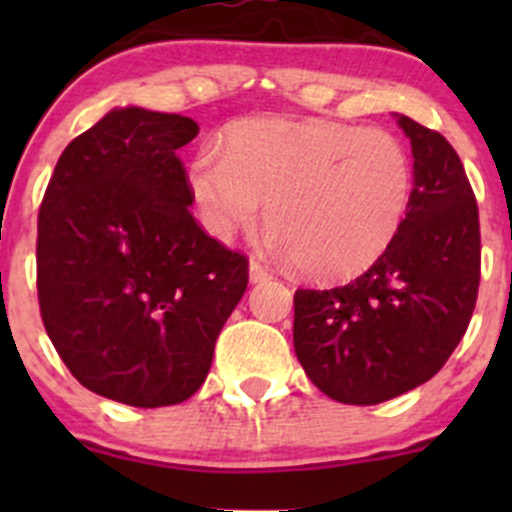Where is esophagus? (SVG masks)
I'll use <instances>...</instances> for the list:
<instances>
[{
	"mask_svg": "<svg viewBox=\"0 0 512 512\" xmlns=\"http://www.w3.org/2000/svg\"><path fill=\"white\" fill-rule=\"evenodd\" d=\"M267 280H272V272L267 270L265 265H262V262H257V260H252L250 262V282H267Z\"/></svg>",
	"mask_w": 512,
	"mask_h": 512,
	"instance_id": "1",
	"label": "esophagus"
}]
</instances>
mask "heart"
Listing matches in <instances>:
<instances>
[{"label": "heart", "instance_id": "1", "mask_svg": "<svg viewBox=\"0 0 512 512\" xmlns=\"http://www.w3.org/2000/svg\"><path fill=\"white\" fill-rule=\"evenodd\" d=\"M220 151H200L188 188L205 230L232 240L267 203L280 250L317 280L369 270L404 225L414 193L409 148L384 128L322 118H247Z\"/></svg>", "mask_w": 512, "mask_h": 512}]
</instances>
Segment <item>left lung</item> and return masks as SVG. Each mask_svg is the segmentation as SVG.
<instances>
[{"instance_id":"1","label":"left lung","mask_w":512,"mask_h":512,"mask_svg":"<svg viewBox=\"0 0 512 512\" xmlns=\"http://www.w3.org/2000/svg\"><path fill=\"white\" fill-rule=\"evenodd\" d=\"M414 153L409 213L356 280L294 292V352L329 399L371 406L441 371L466 334L480 285L478 205L438 131L399 116Z\"/></svg>"}]
</instances>
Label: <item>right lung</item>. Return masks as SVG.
<instances>
[{
	"label": "right lung",
	"mask_w": 512,
	"mask_h": 512,
	"mask_svg": "<svg viewBox=\"0 0 512 512\" xmlns=\"http://www.w3.org/2000/svg\"><path fill=\"white\" fill-rule=\"evenodd\" d=\"M198 123L116 108L61 153L39 208L41 322L81 386L138 409L190 399L250 262L190 213Z\"/></svg>",
	"instance_id": "right-lung-1"
}]
</instances>
